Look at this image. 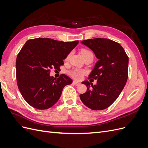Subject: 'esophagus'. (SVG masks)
<instances>
[{
  "label": "esophagus",
  "mask_w": 148,
  "mask_h": 148,
  "mask_svg": "<svg viewBox=\"0 0 148 148\" xmlns=\"http://www.w3.org/2000/svg\"><path fill=\"white\" fill-rule=\"evenodd\" d=\"M73 84L76 85V86H78V85H79V84H80L79 82H76V81H73Z\"/></svg>",
  "instance_id": "obj_1"
}]
</instances>
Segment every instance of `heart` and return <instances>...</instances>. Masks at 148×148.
<instances>
[{"instance_id":"obj_1","label":"heart","mask_w":148,"mask_h":148,"mask_svg":"<svg viewBox=\"0 0 148 148\" xmlns=\"http://www.w3.org/2000/svg\"><path fill=\"white\" fill-rule=\"evenodd\" d=\"M81 53L82 54L83 57V58H86L88 56H92L93 57V53L91 51L88 50V49H82L81 51ZM70 55H69L67 56L66 59H68ZM85 73V71L83 70H81V69H73L71 71H70V74L71 76H72L73 78H75V79H82L83 77V75Z\"/></svg>"}]
</instances>
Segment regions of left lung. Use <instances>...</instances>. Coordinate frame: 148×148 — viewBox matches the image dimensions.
Returning a JSON list of instances; mask_svg holds the SVG:
<instances>
[{"instance_id":"1","label":"left lung","mask_w":148,"mask_h":148,"mask_svg":"<svg viewBox=\"0 0 148 148\" xmlns=\"http://www.w3.org/2000/svg\"><path fill=\"white\" fill-rule=\"evenodd\" d=\"M82 43L91 49L99 60L89 75V78L97 79V84L82 82L87 91L79 95L80 99L92 110L105 109L117 99L127 83L128 57L122 46L112 40L95 38Z\"/></svg>"}]
</instances>
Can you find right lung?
<instances>
[{"mask_svg": "<svg viewBox=\"0 0 148 148\" xmlns=\"http://www.w3.org/2000/svg\"><path fill=\"white\" fill-rule=\"evenodd\" d=\"M78 41H59L35 38L26 42L17 56L16 77L18 87L26 102L34 108H50L59 99L66 85L72 83L68 76L51 77L52 69H59Z\"/></svg>", "mask_w": 148, "mask_h": 148, "instance_id": "obj_1", "label": "right lung"}]
</instances>
